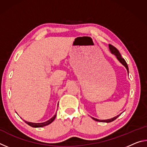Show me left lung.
Listing matches in <instances>:
<instances>
[{
  "label": "left lung",
  "mask_w": 147,
  "mask_h": 147,
  "mask_svg": "<svg viewBox=\"0 0 147 147\" xmlns=\"http://www.w3.org/2000/svg\"><path fill=\"white\" fill-rule=\"evenodd\" d=\"M109 51H110V52H111V53L112 54H114V55L116 56L117 59L119 61V62H120L121 64H123V65L125 67L126 69V70H127V71H128V65H127V63H126V61L124 60V59L122 58L121 54L119 52L118 50L115 47H113V45H109ZM120 115H121V114H120ZM120 115H119L116 116V117H114L111 118V119H106V120H100V119H96V118L92 117H91V118L93 119V120L96 121L102 122V123H111V122H112L114 120H115V119L117 118Z\"/></svg>",
  "instance_id": "1"
}]
</instances>
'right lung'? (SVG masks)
<instances>
[{"label":"right lung","instance_id":"obj_1","mask_svg":"<svg viewBox=\"0 0 147 147\" xmlns=\"http://www.w3.org/2000/svg\"><path fill=\"white\" fill-rule=\"evenodd\" d=\"M56 117V115H54L53 117L51 119H50L49 120L47 121L46 122H44V123H32V122H27L25 121V123L28 124L29 126H32V127H34V128H41V127H43V126H45L47 125H49V124H51V123H53V122L54 121V119H55Z\"/></svg>","mask_w":147,"mask_h":147}]
</instances>
